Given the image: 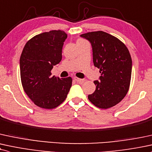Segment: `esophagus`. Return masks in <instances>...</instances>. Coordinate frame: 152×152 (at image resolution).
<instances>
[{"instance_id":"esophagus-1","label":"esophagus","mask_w":152,"mask_h":152,"mask_svg":"<svg viewBox=\"0 0 152 152\" xmlns=\"http://www.w3.org/2000/svg\"><path fill=\"white\" fill-rule=\"evenodd\" d=\"M74 81H76V82H82V81H83V79H81V78H79L76 77V76H74Z\"/></svg>"}]
</instances>
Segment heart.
Masks as SVG:
<instances>
[{
	"label": "heart",
	"instance_id": "1",
	"mask_svg": "<svg viewBox=\"0 0 152 152\" xmlns=\"http://www.w3.org/2000/svg\"><path fill=\"white\" fill-rule=\"evenodd\" d=\"M78 41H84V40H83V39H79V40H78Z\"/></svg>",
	"mask_w": 152,
	"mask_h": 152
}]
</instances>
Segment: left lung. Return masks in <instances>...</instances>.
<instances>
[{
    "instance_id": "obj_1",
    "label": "left lung",
    "mask_w": 152,
    "mask_h": 152,
    "mask_svg": "<svg viewBox=\"0 0 152 152\" xmlns=\"http://www.w3.org/2000/svg\"><path fill=\"white\" fill-rule=\"evenodd\" d=\"M90 41L94 66L100 69V81L88 100L101 109L112 107L125 98L129 91L132 75V58L125 45L103 31L82 34Z\"/></svg>"
}]
</instances>
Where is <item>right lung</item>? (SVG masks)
<instances>
[{"label":"right lung","mask_w":152,"mask_h":152,"mask_svg":"<svg viewBox=\"0 0 152 152\" xmlns=\"http://www.w3.org/2000/svg\"><path fill=\"white\" fill-rule=\"evenodd\" d=\"M67 34L51 30L37 34L27 42L20 58L21 83L32 102L44 109H53L64 101L72 78L52 76L51 71L61 61L62 47Z\"/></svg>","instance_id":"obj_1"}]
</instances>
